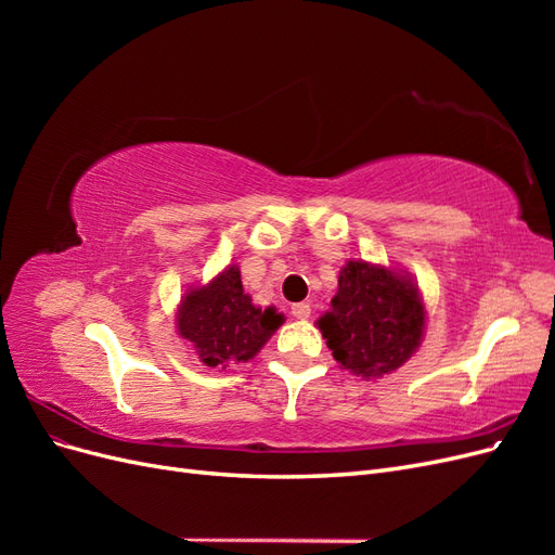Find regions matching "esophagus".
<instances>
[{
    "label": "esophagus",
    "mask_w": 555,
    "mask_h": 555,
    "mask_svg": "<svg viewBox=\"0 0 555 555\" xmlns=\"http://www.w3.org/2000/svg\"><path fill=\"white\" fill-rule=\"evenodd\" d=\"M310 312H312L310 304H294V306H292V314H294L296 319H308Z\"/></svg>",
    "instance_id": "1"
}]
</instances>
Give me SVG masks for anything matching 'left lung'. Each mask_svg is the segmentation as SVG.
Wrapping results in <instances>:
<instances>
[{"label": "left lung", "instance_id": "1", "mask_svg": "<svg viewBox=\"0 0 555 555\" xmlns=\"http://www.w3.org/2000/svg\"><path fill=\"white\" fill-rule=\"evenodd\" d=\"M317 324L340 367L371 379L398 371L414 354L426 310L410 278L367 261H347L331 310Z\"/></svg>", "mask_w": 555, "mask_h": 555}]
</instances>
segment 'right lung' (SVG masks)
<instances>
[{
    "label": "right lung",
    "mask_w": 555,
    "mask_h": 555,
    "mask_svg": "<svg viewBox=\"0 0 555 555\" xmlns=\"http://www.w3.org/2000/svg\"><path fill=\"white\" fill-rule=\"evenodd\" d=\"M284 317L257 308L245 294L238 266H229L206 287L190 289L178 308V333L208 367H229L257 357Z\"/></svg>",
    "instance_id": "right-lung-1"
}]
</instances>
